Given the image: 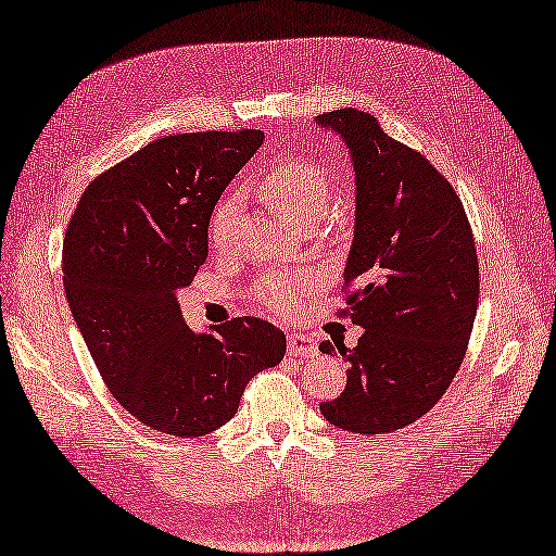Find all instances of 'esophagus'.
Masks as SVG:
<instances>
[{
	"label": "esophagus",
	"instance_id": "obj_1",
	"mask_svg": "<svg viewBox=\"0 0 556 556\" xmlns=\"http://www.w3.org/2000/svg\"><path fill=\"white\" fill-rule=\"evenodd\" d=\"M288 350L292 357H314L319 353V345L312 336H304V333H290L288 336Z\"/></svg>",
	"mask_w": 556,
	"mask_h": 556
}]
</instances>
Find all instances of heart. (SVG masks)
Masks as SVG:
<instances>
[{
  "instance_id": "heart-1",
  "label": "heart",
  "mask_w": 556,
  "mask_h": 556,
  "mask_svg": "<svg viewBox=\"0 0 556 556\" xmlns=\"http://www.w3.org/2000/svg\"><path fill=\"white\" fill-rule=\"evenodd\" d=\"M262 191L270 206H276L290 223L302 225L321 220L331 206L333 191L328 185L326 169L314 161H292L278 165L264 177ZM240 215V197L228 194L215 206L208 225L211 244L223 252L232 240V230ZM256 298L262 300L274 314H290L302 298V286L292 278L266 276L258 280Z\"/></svg>"
}]
</instances>
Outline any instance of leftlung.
<instances>
[{
  "instance_id": "obj_1",
  "label": "left lung",
  "mask_w": 556,
  "mask_h": 556,
  "mask_svg": "<svg viewBox=\"0 0 556 556\" xmlns=\"http://www.w3.org/2000/svg\"><path fill=\"white\" fill-rule=\"evenodd\" d=\"M341 136L355 173V237L343 286L365 328L341 353L348 383L321 403L328 422L391 434L432 410L466 355L480 298L472 230L456 191L425 155L391 139L377 117L343 108L314 117Z\"/></svg>"
}]
</instances>
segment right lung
Masks as SVG:
<instances>
[{
	"mask_svg": "<svg viewBox=\"0 0 556 556\" xmlns=\"http://www.w3.org/2000/svg\"><path fill=\"white\" fill-rule=\"evenodd\" d=\"M264 131L165 136L84 191L64 237L74 321L124 410L157 432L203 437L232 420L254 374L286 355L256 316L191 331L177 292L208 256L215 203Z\"/></svg>",
	"mask_w": 556,
	"mask_h": 556,
	"instance_id": "obj_1",
	"label": "right lung"
}]
</instances>
